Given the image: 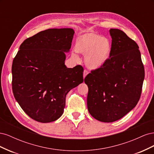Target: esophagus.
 I'll return each instance as SVG.
<instances>
[{
    "label": "esophagus",
    "mask_w": 154,
    "mask_h": 154,
    "mask_svg": "<svg viewBox=\"0 0 154 154\" xmlns=\"http://www.w3.org/2000/svg\"><path fill=\"white\" fill-rule=\"evenodd\" d=\"M88 73V72L87 71L86 69H85L84 71H83V78H85V76H87V74Z\"/></svg>",
    "instance_id": "esophagus-1"
}]
</instances>
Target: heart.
Masks as SVG:
<instances>
[{"mask_svg":"<svg viewBox=\"0 0 154 154\" xmlns=\"http://www.w3.org/2000/svg\"><path fill=\"white\" fill-rule=\"evenodd\" d=\"M74 49L77 53L85 55V63L90 69L101 67L109 58L112 51L110 40L97 32L88 31L76 38ZM76 58V54H72Z\"/></svg>","mask_w":154,"mask_h":154,"instance_id":"1","label":"heart"}]
</instances>
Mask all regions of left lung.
Wrapping results in <instances>:
<instances>
[{
	"label": "left lung",
	"instance_id": "obj_1",
	"mask_svg": "<svg viewBox=\"0 0 154 154\" xmlns=\"http://www.w3.org/2000/svg\"><path fill=\"white\" fill-rule=\"evenodd\" d=\"M112 51L108 60L84 79L88 88L87 108L100 122H116L132 110L140 99L144 78L141 53L136 42L118 29H110Z\"/></svg>",
	"mask_w": 154,
	"mask_h": 154
}]
</instances>
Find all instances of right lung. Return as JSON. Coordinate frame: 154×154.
<instances>
[{"label":"right lung","mask_w":154,"mask_h":154,"mask_svg":"<svg viewBox=\"0 0 154 154\" xmlns=\"http://www.w3.org/2000/svg\"><path fill=\"white\" fill-rule=\"evenodd\" d=\"M74 31L48 29L26 39L12 64L14 97L31 118L40 123L58 119L63 112L66 97L83 82V68L65 66Z\"/></svg>","instance_id":"add662e5"}]
</instances>
